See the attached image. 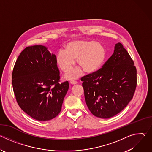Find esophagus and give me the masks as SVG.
<instances>
[{
	"label": "esophagus",
	"mask_w": 152,
	"mask_h": 152,
	"mask_svg": "<svg viewBox=\"0 0 152 152\" xmlns=\"http://www.w3.org/2000/svg\"><path fill=\"white\" fill-rule=\"evenodd\" d=\"M70 83H71L72 85H75V84L77 83V81H75V80H72V81H70Z\"/></svg>",
	"instance_id": "1"
}]
</instances>
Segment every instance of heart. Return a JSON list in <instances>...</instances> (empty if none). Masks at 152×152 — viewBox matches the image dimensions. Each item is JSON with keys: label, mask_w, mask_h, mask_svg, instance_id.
I'll return each instance as SVG.
<instances>
[{"label": "heart", "mask_w": 152, "mask_h": 152, "mask_svg": "<svg viewBox=\"0 0 152 152\" xmlns=\"http://www.w3.org/2000/svg\"><path fill=\"white\" fill-rule=\"evenodd\" d=\"M64 51H59L56 55V62L64 72H69L77 59L78 66L87 74H93L100 69L104 62L106 52L99 43L90 39L76 40L68 42ZM81 69H76L66 75L67 79L78 77L82 74Z\"/></svg>", "instance_id": "b5f03b06"}]
</instances>
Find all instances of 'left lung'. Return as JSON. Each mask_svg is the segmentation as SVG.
<instances>
[{"label": "left lung", "instance_id": "left-lung-1", "mask_svg": "<svg viewBox=\"0 0 152 152\" xmlns=\"http://www.w3.org/2000/svg\"><path fill=\"white\" fill-rule=\"evenodd\" d=\"M86 104L91 113L102 118H111L128 104L137 87L134 62L120 42L102 67L81 78Z\"/></svg>", "mask_w": 152, "mask_h": 152}]
</instances>
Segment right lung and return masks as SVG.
I'll return each mask as SVG.
<instances>
[{
	"label": "right lung",
	"instance_id": "obj_1",
	"mask_svg": "<svg viewBox=\"0 0 152 152\" xmlns=\"http://www.w3.org/2000/svg\"><path fill=\"white\" fill-rule=\"evenodd\" d=\"M55 55L45 46L26 48L15 63L12 84L16 101L25 113L38 121H48L61 112L69 88L62 83Z\"/></svg>",
	"mask_w": 152,
	"mask_h": 152
}]
</instances>
